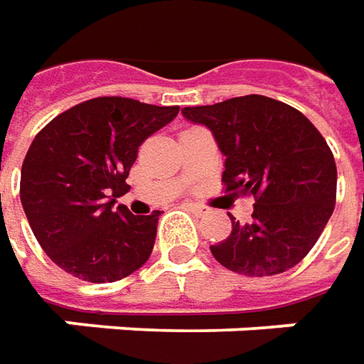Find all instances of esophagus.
I'll use <instances>...</instances> for the list:
<instances>
[{"label": "esophagus", "instance_id": "34e87169", "mask_svg": "<svg viewBox=\"0 0 364 364\" xmlns=\"http://www.w3.org/2000/svg\"><path fill=\"white\" fill-rule=\"evenodd\" d=\"M187 209H191L195 215H205L207 211H209L205 205H199V203H187Z\"/></svg>", "mask_w": 364, "mask_h": 364}]
</instances>
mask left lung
I'll return each instance as SVG.
<instances>
[{
  "label": "left lung",
  "mask_w": 364,
  "mask_h": 364,
  "mask_svg": "<svg viewBox=\"0 0 364 364\" xmlns=\"http://www.w3.org/2000/svg\"><path fill=\"white\" fill-rule=\"evenodd\" d=\"M183 117L207 127L220 146L228 191L256 197L254 220H232L228 240L211 254L244 276H274L306 256L328 223L336 201V165L316 127L296 108L247 95Z\"/></svg>",
  "instance_id": "8db88e82"
}]
</instances>
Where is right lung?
<instances>
[{
    "instance_id": "add662e5",
    "label": "right lung",
    "mask_w": 364,
    "mask_h": 364,
    "mask_svg": "<svg viewBox=\"0 0 364 364\" xmlns=\"http://www.w3.org/2000/svg\"><path fill=\"white\" fill-rule=\"evenodd\" d=\"M179 107L102 96L68 108L36 134L21 165L19 197L50 259L86 282L131 276L149 259L161 211L134 215L117 199L139 146Z\"/></svg>"
}]
</instances>
